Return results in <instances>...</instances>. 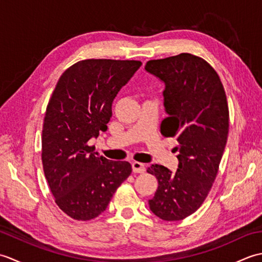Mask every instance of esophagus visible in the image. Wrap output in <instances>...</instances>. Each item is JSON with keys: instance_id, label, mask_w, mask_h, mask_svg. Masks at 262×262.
Instances as JSON below:
<instances>
[{"instance_id": "1", "label": "esophagus", "mask_w": 262, "mask_h": 262, "mask_svg": "<svg viewBox=\"0 0 262 262\" xmlns=\"http://www.w3.org/2000/svg\"><path fill=\"white\" fill-rule=\"evenodd\" d=\"M132 166H133V171H134L135 173H143V172H145L146 170L145 164L141 162H133Z\"/></svg>"}]
</instances>
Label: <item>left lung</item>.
I'll list each match as a JSON object with an SVG mask.
<instances>
[{
    "instance_id": "8db88e82",
    "label": "left lung",
    "mask_w": 262,
    "mask_h": 262,
    "mask_svg": "<svg viewBox=\"0 0 262 262\" xmlns=\"http://www.w3.org/2000/svg\"><path fill=\"white\" fill-rule=\"evenodd\" d=\"M145 71L164 84L168 117L161 132L178 137L179 161L174 172L160 164L147 169L159 181L149 209L163 221H180L200 207L216 178L229 136L227 100L214 69L191 54L149 60Z\"/></svg>"
}]
</instances>
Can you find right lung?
I'll return each instance as SVG.
<instances>
[{
    "mask_svg": "<svg viewBox=\"0 0 262 262\" xmlns=\"http://www.w3.org/2000/svg\"><path fill=\"white\" fill-rule=\"evenodd\" d=\"M141 66L140 60H81L59 77L49 100L43 172L55 202L72 219L89 221L103 213L130 174V163L100 157L88 142L107 130L114 99Z\"/></svg>",
    "mask_w": 262,
    "mask_h": 262,
    "instance_id": "add662e5",
    "label": "right lung"
}]
</instances>
